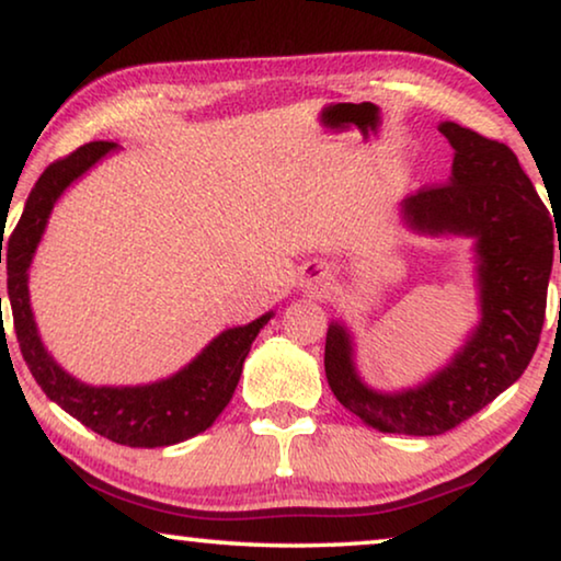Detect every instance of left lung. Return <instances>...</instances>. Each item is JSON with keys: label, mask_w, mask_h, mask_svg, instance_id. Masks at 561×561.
I'll use <instances>...</instances> for the list:
<instances>
[{"label": "left lung", "mask_w": 561, "mask_h": 561, "mask_svg": "<svg viewBox=\"0 0 561 561\" xmlns=\"http://www.w3.org/2000/svg\"><path fill=\"white\" fill-rule=\"evenodd\" d=\"M439 131L455 149L453 175L409 195L401 210L414 231L476 239L480 325L453 363L399 393L360 381L341 322L325 337V376L335 399L368 427L391 435H445L518 381L539 345L557 256L551 216L518 157L503 141L455 122L439 124Z\"/></svg>", "instance_id": "left-lung-1"}]
</instances>
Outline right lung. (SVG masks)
Segmentation results:
<instances>
[{
  "label": "right lung",
  "mask_w": 561,
  "mask_h": 561,
  "mask_svg": "<svg viewBox=\"0 0 561 561\" xmlns=\"http://www.w3.org/2000/svg\"><path fill=\"white\" fill-rule=\"evenodd\" d=\"M112 149H116V141H89L78 147L62 160H55L30 193L20 224L14 226L7 243V291H10L14 333L37 386L70 416L116 445L168 447L201 435L224 412L241 378L251 343L270 322L272 312L243 328L224 330L183 370L147 386H89L66 374L53 360L37 335L30 310L27 270L55 201Z\"/></svg>",
  "instance_id": "obj_1"
}]
</instances>
